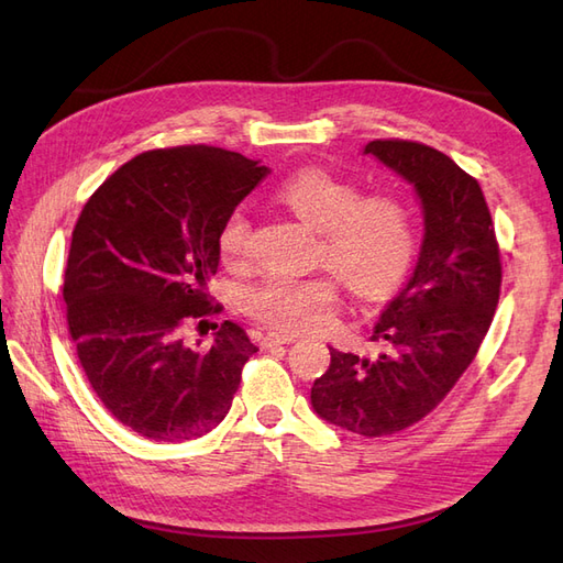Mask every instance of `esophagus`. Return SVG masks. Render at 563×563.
<instances>
[{"instance_id": "34e87169", "label": "esophagus", "mask_w": 563, "mask_h": 563, "mask_svg": "<svg viewBox=\"0 0 563 563\" xmlns=\"http://www.w3.org/2000/svg\"><path fill=\"white\" fill-rule=\"evenodd\" d=\"M296 338H298V335H294V333H286V331H267V333H265V338H263V345H265V347L291 345Z\"/></svg>"}]
</instances>
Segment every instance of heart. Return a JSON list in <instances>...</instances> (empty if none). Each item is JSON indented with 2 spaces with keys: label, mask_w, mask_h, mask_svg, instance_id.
I'll list each match as a JSON object with an SVG mask.
<instances>
[{
  "label": "heart",
  "mask_w": 563,
  "mask_h": 563,
  "mask_svg": "<svg viewBox=\"0 0 563 563\" xmlns=\"http://www.w3.org/2000/svg\"><path fill=\"white\" fill-rule=\"evenodd\" d=\"M279 199L305 225L319 232L317 261L331 267L356 298L373 300L395 288L416 253V225L401 201L366 197L354 185L319 168H310L279 187ZM218 249L225 261L249 251V218L244 209L225 216L218 230ZM246 310L272 327L288 331H321L338 310V279L329 272L294 277L272 272L244 296Z\"/></svg>",
  "instance_id": "heart-1"
}]
</instances>
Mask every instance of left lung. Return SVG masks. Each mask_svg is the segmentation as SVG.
Wrapping results in <instances>:
<instances>
[{"label": "left lung", "mask_w": 563, "mask_h": 563, "mask_svg": "<svg viewBox=\"0 0 563 563\" xmlns=\"http://www.w3.org/2000/svg\"><path fill=\"white\" fill-rule=\"evenodd\" d=\"M376 157L413 187L424 234L416 267L373 327L378 356L331 350L312 385L314 413L340 430L387 437L444 399L479 350L500 298V251L479 183L444 152L371 141Z\"/></svg>", "instance_id": "left-lung-1"}]
</instances>
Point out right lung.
Returning <instances> with one entry per match:
<instances>
[{"instance_id": "1", "label": "right lung", "mask_w": 563, "mask_h": 563, "mask_svg": "<svg viewBox=\"0 0 563 563\" xmlns=\"http://www.w3.org/2000/svg\"><path fill=\"white\" fill-rule=\"evenodd\" d=\"M267 174L223 147L150 150L81 209L63 284L67 327L98 399L145 439L211 432L258 352L232 321L209 350L187 345L180 329L209 314L218 230Z\"/></svg>"}]
</instances>
